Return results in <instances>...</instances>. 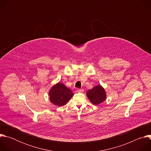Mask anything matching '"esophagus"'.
<instances>
[{
    "instance_id": "esophagus-1",
    "label": "esophagus",
    "mask_w": 151,
    "mask_h": 151,
    "mask_svg": "<svg viewBox=\"0 0 151 151\" xmlns=\"http://www.w3.org/2000/svg\"><path fill=\"white\" fill-rule=\"evenodd\" d=\"M77 91L79 92V93H82V92H83V88H78Z\"/></svg>"
}]
</instances>
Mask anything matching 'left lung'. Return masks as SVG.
I'll return each mask as SVG.
<instances>
[{
	"mask_svg": "<svg viewBox=\"0 0 151 151\" xmlns=\"http://www.w3.org/2000/svg\"><path fill=\"white\" fill-rule=\"evenodd\" d=\"M87 96L91 102L96 105L103 102L106 98L104 89L101 85H97L87 93Z\"/></svg>",
	"mask_w": 151,
	"mask_h": 151,
	"instance_id": "obj_1",
	"label": "left lung"
}]
</instances>
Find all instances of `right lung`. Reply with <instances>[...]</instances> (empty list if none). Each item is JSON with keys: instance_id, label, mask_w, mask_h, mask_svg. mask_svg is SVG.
Segmentation results:
<instances>
[{"instance_id": "obj_1", "label": "right lung", "mask_w": 151, "mask_h": 151, "mask_svg": "<svg viewBox=\"0 0 151 151\" xmlns=\"http://www.w3.org/2000/svg\"><path fill=\"white\" fill-rule=\"evenodd\" d=\"M50 100L51 103L58 106L66 104L73 96L72 90L62 83L54 85L49 92Z\"/></svg>"}]
</instances>
